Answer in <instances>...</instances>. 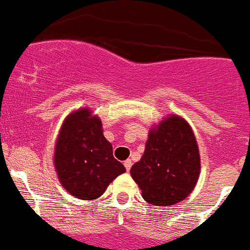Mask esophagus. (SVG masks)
<instances>
[{"label": "esophagus", "mask_w": 250, "mask_h": 250, "mask_svg": "<svg viewBox=\"0 0 250 250\" xmlns=\"http://www.w3.org/2000/svg\"><path fill=\"white\" fill-rule=\"evenodd\" d=\"M125 169H127V170L130 169V167H132V161H130V159H127V161H125Z\"/></svg>", "instance_id": "1"}]
</instances>
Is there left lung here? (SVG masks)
<instances>
[{"instance_id":"left-lung-1","label":"left lung","mask_w":250,"mask_h":250,"mask_svg":"<svg viewBox=\"0 0 250 250\" xmlns=\"http://www.w3.org/2000/svg\"><path fill=\"white\" fill-rule=\"evenodd\" d=\"M199 173L201 157L194 133L186 120L174 114L149 130L145 154L130 168L143 199L159 207L186 199Z\"/></svg>"}]
</instances>
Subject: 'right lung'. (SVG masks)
Masks as SVG:
<instances>
[{"label": "right lung", "instance_id": "obj_1", "mask_svg": "<svg viewBox=\"0 0 250 250\" xmlns=\"http://www.w3.org/2000/svg\"><path fill=\"white\" fill-rule=\"evenodd\" d=\"M55 167L64 189L83 201L97 199L114 178L125 172L103 136L102 122L82 108L61 127L55 148Z\"/></svg>", "mask_w": 250, "mask_h": 250}]
</instances>
